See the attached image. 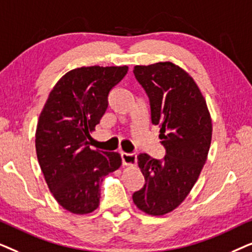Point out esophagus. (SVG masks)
Returning a JSON list of instances; mask_svg holds the SVG:
<instances>
[{
  "label": "esophagus",
  "mask_w": 252,
  "mask_h": 252,
  "mask_svg": "<svg viewBox=\"0 0 252 252\" xmlns=\"http://www.w3.org/2000/svg\"><path fill=\"white\" fill-rule=\"evenodd\" d=\"M122 159H123V165H125V166H133V165L136 164L137 157H136V154L122 153Z\"/></svg>",
  "instance_id": "obj_1"
}]
</instances>
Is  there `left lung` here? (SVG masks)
I'll return each instance as SVG.
<instances>
[{"instance_id": "left-lung-1", "label": "left lung", "mask_w": 252, "mask_h": 252, "mask_svg": "<svg viewBox=\"0 0 252 252\" xmlns=\"http://www.w3.org/2000/svg\"><path fill=\"white\" fill-rule=\"evenodd\" d=\"M134 75L149 96L151 123L159 125L166 149L163 160L137 156L144 180L133 202L150 216L177 209L194 187L208 158L212 120L204 96L188 72L172 62L134 66Z\"/></svg>"}]
</instances>
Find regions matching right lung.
Instances as JSON below:
<instances>
[{"mask_svg":"<svg viewBox=\"0 0 252 252\" xmlns=\"http://www.w3.org/2000/svg\"><path fill=\"white\" fill-rule=\"evenodd\" d=\"M128 66H82L54 86L40 113L35 149L48 188L58 204L74 215L99 205L103 179L118 170V153L92 150L91 133L105 113L111 89Z\"/></svg>","mask_w":252,"mask_h":252,"instance_id":"obj_1","label":"right lung"}]
</instances>
